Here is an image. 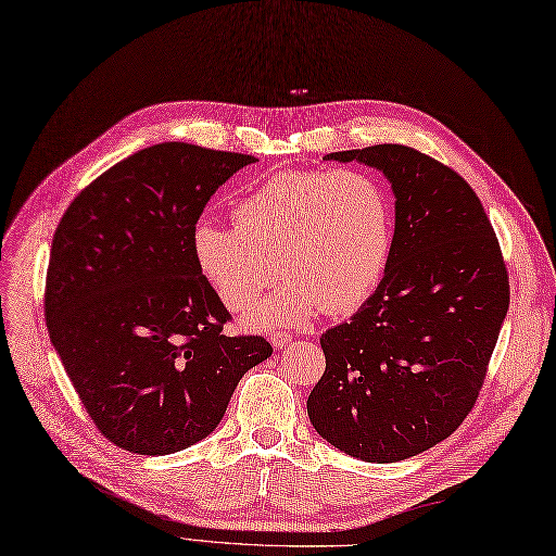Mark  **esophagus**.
Instances as JSON below:
<instances>
[{
    "label": "esophagus",
    "instance_id": "1",
    "mask_svg": "<svg viewBox=\"0 0 556 556\" xmlns=\"http://www.w3.org/2000/svg\"><path fill=\"white\" fill-rule=\"evenodd\" d=\"M291 334L289 332H275L273 337H270V341H273V345L275 348H286V345H289L291 343Z\"/></svg>",
    "mask_w": 556,
    "mask_h": 556
}]
</instances>
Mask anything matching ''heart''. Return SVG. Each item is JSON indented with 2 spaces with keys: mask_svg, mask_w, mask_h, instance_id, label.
<instances>
[{
  "mask_svg": "<svg viewBox=\"0 0 556 556\" xmlns=\"http://www.w3.org/2000/svg\"><path fill=\"white\" fill-rule=\"evenodd\" d=\"M236 224L199 217L192 254L231 312H244L277 281L252 325H302L345 314L376 291L392 252L394 215L382 185L362 172H281L254 185Z\"/></svg>",
  "mask_w": 556,
  "mask_h": 556,
  "instance_id": "obj_1",
  "label": "heart"
}]
</instances>
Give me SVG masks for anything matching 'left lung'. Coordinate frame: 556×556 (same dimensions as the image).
<instances>
[{"label": "left lung", "mask_w": 556, "mask_h": 556, "mask_svg": "<svg viewBox=\"0 0 556 556\" xmlns=\"http://www.w3.org/2000/svg\"><path fill=\"white\" fill-rule=\"evenodd\" d=\"M325 160L380 169L396 229L376 293L320 337L325 374L306 413L348 456L405 460L475 407L510 302L506 263L477 192L435 157L378 143Z\"/></svg>", "instance_id": "obj_1"}]
</instances>
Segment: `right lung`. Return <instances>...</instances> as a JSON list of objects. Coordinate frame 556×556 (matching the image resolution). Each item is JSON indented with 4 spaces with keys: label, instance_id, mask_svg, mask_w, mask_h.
<instances>
[{
    "label": "right lung",
    "instance_id": "1",
    "mask_svg": "<svg viewBox=\"0 0 556 556\" xmlns=\"http://www.w3.org/2000/svg\"><path fill=\"white\" fill-rule=\"evenodd\" d=\"M252 155L164 141L116 162L61 217L46 277L54 351L96 428L139 456L208 438L240 378L273 355L229 337L192 226Z\"/></svg>",
    "mask_w": 556,
    "mask_h": 556
}]
</instances>
